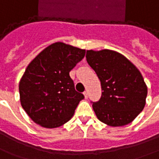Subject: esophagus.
Wrapping results in <instances>:
<instances>
[{
    "label": "esophagus",
    "mask_w": 159,
    "mask_h": 159,
    "mask_svg": "<svg viewBox=\"0 0 159 159\" xmlns=\"http://www.w3.org/2000/svg\"><path fill=\"white\" fill-rule=\"evenodd\" d=\"M83 95H84L85 99H87L88 96H89V93H88V91H84V92H83Z\"/></svg>",
    "instance_id": "1"
}]
</instances>
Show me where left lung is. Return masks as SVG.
I'll use <instances>...</instances> for the list:
<instances>
[{
  "mask_svg": "<svg viewBox=\"0 0 159 159\" xmlns=\"http://www.w3.org/2000/svg\"><path fill=\"white\" fill-rule=\"evenodd\" d=\"M86 59L102 85L101 98L92 102L99 120L111 126L133 121L143 110L147 95L141 73L126 57L111 50L87 51Z\"/></svg>",
  "mask_w": 159,
  "mask_h": 159,
  "instance_id": "1",
  "label": "left lung"
}]
</instances>
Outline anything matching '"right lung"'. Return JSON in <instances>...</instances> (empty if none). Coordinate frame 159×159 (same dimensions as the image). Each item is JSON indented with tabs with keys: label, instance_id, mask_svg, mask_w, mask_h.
Returning a JSON list of instances; mask_svg holds the SVG:
<instances>
[{
	"label": "right lung",
	"instance_id": "right-lung-1",
	"mask_svg": "<svg viewBox=\"0 0 159 159\" xmlns=\"http://www.w3.org/2000/svg\"><path fill=\"white\" fill-rule=\"evenodd\" d=\"M84 56L85 50L57 42L28 64L19 90L22 107L36 124L55 128L73 116L84 95L75 89L70 71Z\"/></svg>",
	"mask_w": 159,
	"mask_h": 159
}]
</instances>
